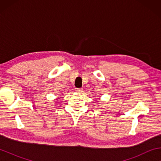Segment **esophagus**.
Listing matches in <instances>:
<instances>
[{"label": "esophagus", "mask_w": 161, "mask_h": 161, "mask_svg": "<svg viewBox=\"0 0 161 161\" xmlns=\"http://www.w3.org/2000/svg\"><path fill=\"white\" fill-rule=\"evenodd\" d=\"M82 91H83L82 88H77V89H76V92H79V93H81V92H82Z\"/></svg>", "instance_id": "1"}]
</instances>
